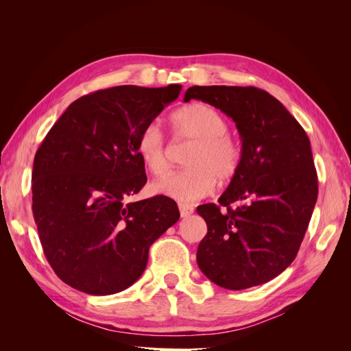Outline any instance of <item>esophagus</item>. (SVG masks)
Wrapping results in <instances>:
<instances>
[{"label": "esophagus", "mask_w": 351, "mask_h": 351, "mask_svg": "<svg viewBox=\"0 0 351 351\" xmlns=\"http://www.w3.org/2000/svg\"><path fill=\"white\" fill-rule=\"evenodd\" d=\"M178 208H180V215H182L183 218L190 217L195 212V206L189 205V204H180Z\"/></svg>", "instance_id": "1"}]
</instances>
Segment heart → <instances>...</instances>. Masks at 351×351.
Listing matches in <instances>:
<instances>
[{"instance_id":"b5f03b06","label":"heart","mask_w":351,"mask_h":351,"mask_svg":"<svg viewBox=\"0 0 351 351\" xmlns=\"http://www.w3.org/2000/svg\"><path fill=\"white\" fill-rule=\"evenodd\" d=\"M169 124L176 141L192 142L184 161L189 167L155 183V192L180 202L196 200L215 189L217 178L226 183L239 173L241 146L227 132L224 115L214 107L204 102L189 104L171 115ZM136 151L152 176L162 177L168 173V147L156 124H147L141 132Z\"/></svg>"}]
</instances>
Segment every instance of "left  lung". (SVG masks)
Instances as JSON below:
<instances>
[{
  "instance_id": "obj_1",
  "label": "left lung",
  "mask_w": 351,
  "mask_h": 351,
  "mask_svg": "<svg viewBox=\"0 0 351 351\" xmlns=\"http://www.w3.org/2000/svg\"><path fill=\"white\" fill-rule=\"evenodd\" d=\"M190 99L231 117L243 152L219 205L197 206L208 226L199 268L227 290L268 282L294 261L317 199L309 137L278 99L254 86H192Z\"/></svg>"
}]
</instances>
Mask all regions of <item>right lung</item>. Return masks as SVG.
<instances>
[{
  "label": "right lung",
  "mask_w": 351,
  "mask_h": 351,
  "mask_svg": "<svg viewBox=\"0 0 351 351\" xmlns=\"http://www.w3.org/2000/svg\"><path fill=\"white\" fill-rule=\"evenodd\" d=\"M180 84H125L69 105L36 151L32 210L60 280L107 295L139 280L151 244L180 218L167 196L127 202L146 184L141 132L177 99Z\"/></svg>",
  "instance_id": "right-lung-1"
}]
</instances>
